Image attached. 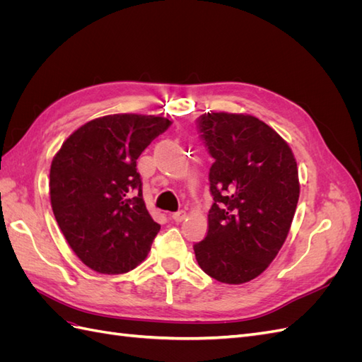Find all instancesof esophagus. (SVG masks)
<instances>
[{
  "label": "esophagus",
  "instance_id": "esophagus-1",
  "mask_svg": "<svg viewBox=\"0 0 362 362\" xmlns=\"http://www.w3.org/2000/svg\"><path fill=\"white\" fill-rule=\"evenodd\" d=\"M185 216H187V213H185L184 210H181V211L173 213V214H172V218H173V221L177 222V223H180V222H182V221H184Z\"/></svg>",
  "mask_w": 362,
  "mask_h": 362
}]
</instances>
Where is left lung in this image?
Segmentation results:
<instances>
[{
    "label": "left lung",
    "mask_w": 362,
    "mask_h": 362,
    "mask_svg": "<svg viewBox=\"0 0 362 362\" xmlns=\"http://www.w3.org/2000/svg\"><path fill=\"white\" fill-rule=\"evenodd\" d=\"M198 124L214 158V204L194 255L208 276L238 286L259 276L286 242L300 193L298 163L287 141L255 116L211 112Z\"/></svg>",
    "instance_id": "1"
}]
</instances>
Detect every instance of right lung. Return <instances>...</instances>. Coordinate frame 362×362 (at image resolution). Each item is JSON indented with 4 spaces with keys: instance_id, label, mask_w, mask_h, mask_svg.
Returning <instances> with one entry per match:
<instances>
[{
    "instance_id": "1",
    "label": "right lung",
    "mask_w": 362,
    "mask_h": 362,
    "mask_svg": "<svg viewBox=\"0 0 362 362\" xmlns=\"http://www.w3.org/2000/svg\"><path fill=\"white\" fill-rule=\"evenodd\" d=\"M170 120L108 115L81 125L52 158L49 198L66 242L87 267L120 275L137 267L160 231L141 193L137 158Z\"/></svg>"
}]
</instances>
